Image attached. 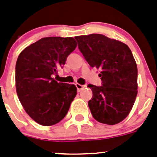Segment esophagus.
I'll return each mask as SVG.
<instances>
[{
  "instance_id": "obj_1",
  "label": "esophagus",
  "mask_w": 157,
  "mask_h": 157,
  "mask_svg": "<svg viewBox=\"0 0 157 157\" xmlns=\"http://www.w3.org/2000/svg\"><path fill=\"white\" fill-rule=\"evenodd\" d=\"M75 85H76V87H77V91H78V92H80V91H81L82 90H83V89H84V87H85V86L81 85V84H76Z\"/></svg>"
}]
</instances>
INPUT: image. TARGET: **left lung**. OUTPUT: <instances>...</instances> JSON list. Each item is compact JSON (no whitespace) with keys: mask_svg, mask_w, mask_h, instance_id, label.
Returning a JSON list of instances; mask_svg holds the SVG:
<instances>
[{"mask_svg":"<svg viewBox=\"0 0 157 157\" xmlns=\"http://www.w3.org/2000/svg\"><path fill=\"white\" fill-rule=\"evenodd\" d=\"M75 39L90 66L101 70V86L87 85L93 93L88 101L93 117L109 125L121 122L131 112L138 94V69L131 49L102 34Z\"/></svg>","mask_w":157,"mask_h":157,"instance_id":"1","label":"left lung"}]
</instances>
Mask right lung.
Masks as SVG:
<instances>
[{
	"instance_id": "add662e5",
	"label": "right lung",
	"mask_w": 157,
	"mask_h": 157,
	"mask_svg": "<svg viewBox=\"0 0 157 157\" xmlns=\"http://www.w3.org/2000/svg\"><path fill=\"white\" fill-rule=\"evenodd\" d=\"M76 47L73 37L48 36L26 47L18 57L17 94L28 115L40 125L52 126L60 122L77 95L74 84L55 79Z\"/></svg>"
}]
</instances>
